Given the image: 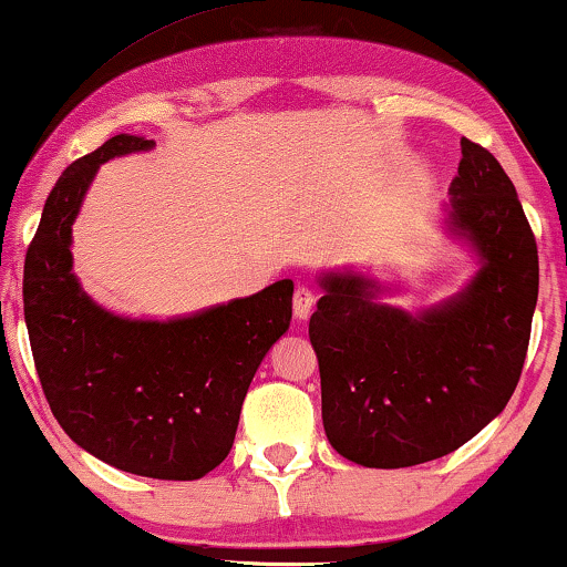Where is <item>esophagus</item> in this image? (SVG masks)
<instances>
[{
    "label": "esophagus",
    "instance_id": "esophagus-1",
    "mask_svg": "<svg viewBox=\"0 0 567 567\" xmlns=\"http://www.w3.org/2000/svg\"><path fill=\"white\" fill-rule=\"evenodd\" d=\"M315 301L317 293L309 289V286H297V291H293V317H297V320H307V317L312 315Z\"/></svg>",
    "mask_w": 567,
    "mask_h": 567
}]
</instances>
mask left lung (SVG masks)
Segmentation results:
<instances>
[{
    "mask_svg": "<svg viewBox=\"0 0 567 567\" xmlns=\"http://www.w3.org/2000/svg\"><path fill=\"white\" fill-rule=\"evenodd\" d=\"M449 227L483 268L444 305L410 315L374 301L361 276H322L309 320L332 449L363 467H413L485 429L522 377L539 291L537 239L514 183L462 138Z\"/></svg>",
    "mask_w": 567,
    "mask_h": 567,
    "instance_id": "1",
    "label": "left lung"
}]
</instances>
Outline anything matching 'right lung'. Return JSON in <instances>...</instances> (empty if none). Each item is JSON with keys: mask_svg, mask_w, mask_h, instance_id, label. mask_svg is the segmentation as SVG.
I'll return each mask as SVG.
<instances>
[{"mask_svg": "<svg viewBox=\"0 0 567 567\" xmlns=\"http://www.w3.org/2000/svg\"><path fill=\"white\" fill-rule=\"evenodd\" d=\"M118 134L72 162L25 255L22 305L51 413L92 456L131 475L198 480L227 460L247 386L289 330L293 281L177 320H126L72 274V224L103 162L152 150Z\"/></svg>", "mask_w": 567, "mask_h": 567, "instance_id": "1", "label": "right lung"}]
</instances>
